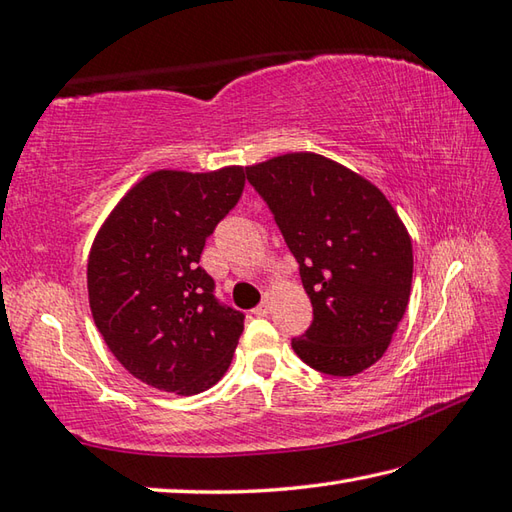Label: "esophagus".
Segmentation results:
<instances>
[{
  "label": "esophagus",
  "mask_w": 512,
  "mask_h": 512,
  "mask_svg": "<svg viewBox=\"0 0 512 512\" xmlns=\"http://www.w3.org/2000/svg\"><path fill=\"white\" fill-rule=\"evenodd\" d=\"M268 310H270V304H268V293H266V295H264V302L259 304V306H255L253 310H250V313H253L255 317H266Z\"/></svg>",
  "instance_id": "34e87169"
}]
</instances>
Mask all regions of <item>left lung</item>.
<instances>
[{
	"mask_svg": "<svg viewBox=\"0 0 512 512\" xmlns=\"http://www.w3.org/2000/svg\"><path fill=\"white\" fill-rule=\"evenodd\" d=\"M299 264L313 324L293 339L319 373L350 377L373 366L406 313L413 244L386 195L315 153L246 168Z\"/></svg>",
	"mask_w": 512,
	"mask_h": 512,
	"instance_id": "8db88e82",
	"label": "left lung"
}]
</instances>
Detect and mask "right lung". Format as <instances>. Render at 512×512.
I'll return each mask as SVG.
<instances>
[{
	"label": "right lung",
	"instance_id": "obj_1",
	"mask_svg": "<svg viewBox=\"0 0 512 512\" xmlns=\"http://www.w3.org/2000/svg\"><path fill=\"white\" fill-rule=\"evenodd\" d=\"M244 184L242 166L155 170L99 228L86 273L90 313L110 353L139 382L197 395L228 370L244 313L217 302L199 257Z\"/></svg>",
	"mask_w": 512,
	"mask_h": 512
}]
</instances>
